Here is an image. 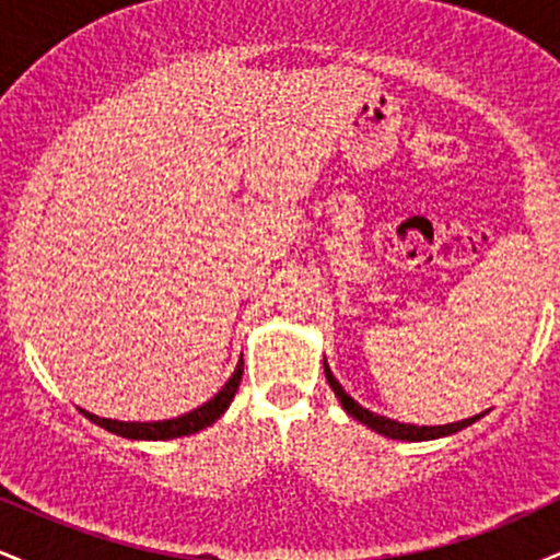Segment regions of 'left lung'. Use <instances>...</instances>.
<instances>
[{"instance_id":"obj_1","label":"left lung","mask_w":560,"mask_h":560,"mask_svg":"<svg viewBox=\"0 0 560 560\" xmlns=\"http://www.w3.org/2000/svg\"><path fill=\"white\" fill-rule=\"evenodd\" d=\"M324 374L326 378H329L334 395L339 397V402H342V408L347 410V413L352 416V419H358L361 423H365V427H371L374 432L384 434V436H392V440H408V442H419V440H436V436H445V434H455L460 432V429L471 427L474 421L481 419L479 416H474V419H466V421H455V423H447V427H416V423H400V421H392V419H384V416H376L371 413V410H365L358 405L355 400H352L350 395L342 389V384L337 382V378L331 376V369L329 365L324 363Z\"/></svg>"}]
</instances>
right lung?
Returning <instances> with one entry per match:
<instances>
[{
    "instance_id": "obj_1",
    "label": "right lung",
    "mask_w": 560,
    "mask_h": 560,
    "mask_svg": "<svg viewBox=\"0 0 560 560\" xmlns=\"http://www.w3.org/2000/svg\"><path fill=\"white\" fill-rule=\"evenodd\" d=\"M242 371H244V363L240 361V365H236V371H234V376L229 378L226 387H223L221 392H218V395L213 397V400L205 402V405H199V408H197V410H191V413L178 416V419L155 421V423H128V421L100 419V416L86 413V410H81V413L86 416L89 421H94L96 427L107 429V432H113V434L128 436V440H173V436L195 434V432H199V429L210 427V423L221 419L223 410L229 408V402L234 400L236 389H240Z\"/></svg>"
}]
</instances>
